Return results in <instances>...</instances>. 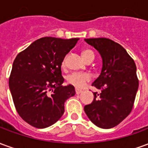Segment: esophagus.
Segmentation results:
<instances>
[{"label":"esophagus","instance_id":"1","mask_svg":"<svg viewBox=\"0 0 148 148\" xmlns=\"http://www.w3.org/2000/svg\"><path fill=\"white\" fill-rule=\"evenodd\" d=\"M75 92H76V94H80L82 92V90H77V89H76V90H75Z\"/></svg>","mask_w":148,"mask_h":148}]
</instances>
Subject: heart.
<instances>
[{
    "label": "heart",
    "instance_id": "1",
    "mask_svg": "<svg viewBox=\"0 0 148 148\" xmlns=\"http://www.w3.org/2000/svg\"><path fill=\"white\" fill-rule=\"evenodd\" d=\"M82 57L86 60L88 61L89 59L94 58V54L91 50H84L82 53ZM66 66V59H63L62 62V66L65 67ZM91 80V76L88 73H73V74L68 75L66 77V82L68 84L73 86L77 89L83 88L86 84Z\"/></svg>",
    "mask_w": 148,
    "mask_h": 148
}]
</instances>
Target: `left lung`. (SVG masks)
Returning <instances> with one entry per match:
<instances>
[{
	"instance_id": "obj_1",
	"label": "left lung",
	"mask_w": 148,
	"mask_h": 148,
	"mask_svg": "<svg viewBox=\"0 0 148 148\" xmlns=\"http://www.w3.org/2000/svg\"><path fill=\"white\" fill-rule=\"evenodd\" d=\"M101 55L102 70L92 86L93 102L84 107L85 112L96 126L112 128L127 117L132 110L139 87L136 66L126 50L107 38L85 39Z\"/></svg>"
}]
</instances>
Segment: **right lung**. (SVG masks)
I'll use <instances>...</instances> for the list:
<instances>
[{
  "label": "right lung",
  "instance_id": "right-lung-1",
  "mask_svg": "<svg viewBox=\"0 0 148 148\" xmlns=\"http://www.w3.org/2000/svg\"><path fill=\"white\" fill-rule=\"evenodd\" d=\"M78 39L43 37L15 58L9 89L18 114L32 126L45 128L56 123L64 113L65 101L75 94L73 86H62L61 66Z\"/></svg>",
  "mask_w": 148,
  "mask_h": 148
}]
</instances>
